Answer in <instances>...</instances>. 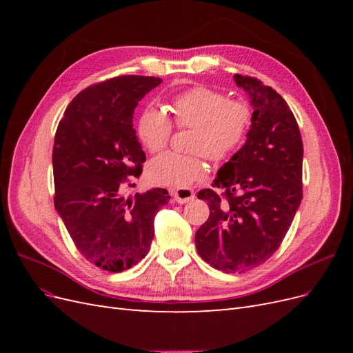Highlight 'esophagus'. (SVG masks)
Here are the masks:
<instances>
[{"instance_id":"esophagus-1","label":"esophagus","mask_w":353,"mask_h":353,"mask_svg":"<svg viewBox=\"0 0 353 353\" xmlns=\"http://www.w3.org/2000/svg\"><path fill=\"white\" fill-rule=\"evenodd\" d=\"M170 196L174 197V200L179 205H184V203H188L196 197L194 191L191 188H178V190H172L170 191Z\"/></svg>"}]
</instances>
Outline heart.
<instances>
[{
	"mask_svg": "<svg viewBox=\"0 0 353 353\" xmlns=\"http://www.w3.org/2000/svg\"><path fill=\"white\" fill-rule=\"evenodd\" d=\"M170 113L178 126L194 128L191 152L184 156L165 153L153 159L147 176L156 185L188 188L208 176L205 156L213 162L230 159L244 144L252 125V109L241 100H230L225 94L206 87L181 92L170 101ZM172 122L162 110L148 108L137 121V135L150 153L168 145Z\"/></svg>",
	"mask_w": 353,
	"mask_h": 353,
	"instance_id": "1",
	"label": "heart"
}]
</instances>
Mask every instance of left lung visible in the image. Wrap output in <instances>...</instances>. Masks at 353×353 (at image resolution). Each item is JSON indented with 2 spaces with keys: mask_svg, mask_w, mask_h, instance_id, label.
I'll list each match as a JSON object with an SVG mask.
<instances>
[{
  "mask_svg": "<svg viewBox=\"0 0 353 353\" xmlns=\"http://www.w3.org/2000/svg\"><path fill=\"white\" fill-rule=\"evenodd\" d=\"M253 108L248 140L199 191L210 215L196 232L203 261L222 272H244L279 250L303 197V144L281 95L259 79L234 74Z\"/></svg>",
  "mask_w": 353,
  "mask_h": 353,
  "instance_id": "1",
  "label": "left lung"
}]
</instances>
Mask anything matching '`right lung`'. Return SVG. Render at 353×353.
I'll return each instance as SVG.
<instances>
[{
  "instance_id": "obj_1",
  "label": "right lung",
  "mask_w": 353,
  "mask_h": 353,
  "mask_svg": "<svg viewBox=\"0 0 353 353\" xmlns=\"http://www.w3.org/2000/svg\"><path fill=\"white\" fill-rule=\"evenodd\" d=\"M160 82L130 74L92 85L70 101L56 131V210L83 258L109 272L145 258L156 213L170 199L163 188L134 199L122 194L145 162L132 123L135 108Z\"/></svg>"
}]
</instances>
